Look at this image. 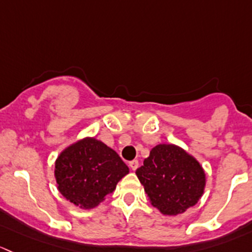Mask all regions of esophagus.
<instances>
[{"label": "esophagus", "instance_id": "obj_1", "mask_svg": "<svg viewBox=\"0 0 252 252\" xmlns=\"http://www.w3.org/2000/svg\"><path fill=\"white\" fill-rule=\"evenodd\" d=\"M128 165L132 171H136L137 167H138V161H137V160H132V161L128 162Z\"/></svg>", "mask_w": 252, "mask_h": 252}]
</instances>
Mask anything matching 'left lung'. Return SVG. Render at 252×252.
<instances>
[{"instance_id": "1", "label": "left lung", "mask_w": 252, "mask_h": 252, "mask_svg": "<svg viewBox=\"0 0 252 252\" xmlns=\"http://www.w3.org/2000/svg\"><path fill=\"white\" fill-rule=\"evenodd\" d=\"M136 175L153 206L168 216L194 206L204 193L203 167L177 145L159 144L153 148Z\"/></svg>"}]
</instances>
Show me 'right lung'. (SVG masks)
Instances as JSON below:
<instances>
[{
    "mask_svg": "<svg viewBox=\"0 0 252 252\" xmlns=\"http://www.w3.org/2000/svg\"><path fill=\"white\" fill-rule=\"evenodd\" d=\"M128 167L118 153L94 138L70 145L56 161L62 195L82 209H92L111 194Z\"/></svg>",
    "mask_w": 252,
    "mask_h": 252,
    "instance_id": "add662e5",
    "label": "right lung"
}]
</instances>
